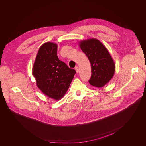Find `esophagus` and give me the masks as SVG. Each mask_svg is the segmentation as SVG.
I'll list each match as a JSON object with an SVG mask.
<instances>
[{"mask_svg": "<svg viewBox=\"0 0 146 146\" xmlns=\"http://www.w3.org/2000/svg\"><path fill=\"white\" fill-rule=\"evenodd\" d=\"M74 69L76 70V72H77V73H79V67H78V66H76V67H75Z\"/></svg>", "mask_w": 146, "mask_h": 146, "instance_id": "34e87169", "label": "esophagus"}]
</instances>
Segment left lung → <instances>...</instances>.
<instances>
[{
	"mask_svg": "<svg viewBox=\"0 0 146 146\" xmlns=\"http://www.w3.org/2000/svg\"><path fill=\"white\" fill-rule=\"evenodd\" d=\"M80 47L91 64L92 75L89 80L94 87H102L113 77L115 66L107 48L95 38L82 41Z\"/></svg>",
	"mask_w": 146,
	"mask_h": 146,
	"instance_id": "obj_1",
	"label": "left lung"
}]
</instances>
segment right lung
<instances>
[{"label":"right lung","instance_id":"1","mask_svg":"<svg viewBox=\"0 0 146 146\" xmlns=\"http://www.w3.org/2000/svg\"><path fill=\"white\" fill-rule=\"evenodd\" d=\"M56 44L48 42L39 48L33 67L37 85L46 96L55 100L64 96L76 72L57 55Z\"/></svg>","mask_w":146,"mask_h":146}]
</instances>
